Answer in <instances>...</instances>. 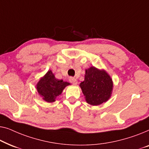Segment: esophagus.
Returning <instances> with one entry per match:
<instances>
[{"instance_id":"obj_1","label":"esophagus","mask_w":149,"mask_h":149,"mask_svg":"<svg viewBox=\"0 0 149 149\" xmlns=\"http://www.w3.org/2000/svg\"><path fill=\"white\" fill-rule=\"evenodd\" d=\"M70 81L71 83H72L73 84H74V85H76L77 84V80L75 78H74V77H71V78L70 79Z\"/></svg>"}]
</instances>
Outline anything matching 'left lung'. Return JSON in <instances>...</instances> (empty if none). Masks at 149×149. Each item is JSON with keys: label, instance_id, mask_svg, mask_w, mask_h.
<instances>
[{"label": "left lung", "instance_id": "left-lung-1", "mask_svg": "<svg viewBox=\"0 0 149 149\" xmlns=\"http://www.w3.org/2000/svg\"><path fill=\"white\" fill-rule=\"evenodd\" d=\"M85 99L91 105H99L109 99L113 83L107 73L95 67L86 70L84 81L79 84Z\"/></svg>", "mask_w": 149, "mask_h": 149}]
</instances>
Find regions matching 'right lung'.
<instances>
[{"mask_svg":"<svg viewBox=\"0 0 149 149\" xmlns=\"http://www.w3.org/2000/svg\"><path fill=\"white\" fill-rule=\"evenodd\" d=\"M70 84L55 78L51 70H49L36 84L38 93L42 99L48 102L55 101L56 96L62 93L63 89Z\"/></svg>","mask_w":149,"mask_h":149,"instance_id":"1","label":"right lung"}]
</instances>
